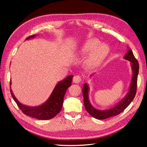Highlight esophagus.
<instances>
[{"mask_svg": "<svg viewBox=\"0 0 147 147\" xmlns=\"http://www.w3.org/2000/svg\"><path fill=\"white\" fill-rule=\"evenodd\" d=\"M82 78L79 75H75L73 78V81L74 83H79L82 82Z\"/></svg>", "mask_w": 147, "mask_h": 147, "instance_id": "1", "label": "esophagus"}]
</instances>
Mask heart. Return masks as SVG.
<instances>
[{
    "instance_id": "1",
    "label": "heart",
    "mask_w": 147,
    "mask_h": 147,
    "mask_svg": "<svg viewBox=\"0 0 147 147\" xmlns=\"http://www.w3.org/2000/svg\"><path fill=\"white\" fill-rule=\"evenodd\" d=\"M109 47L96 38H92L84 43L80 51V54L85 55L92 52L89 55L88 62L91 65H96L100 63L109 52Z\"/></svg>"
}]
</instances>
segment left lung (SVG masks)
<instances>
[{"instance_id":"8db88e82","label":"left lung","mask_w":147,"mask_h":147,"mask_svg":"<svg viewBox=\"0 0 147 147\" xmlns=\"http://www.w3.org/2000/svg\"><path fill=\"white\" fill-rule=\"evenodd\" d=\"M124 58L131 62V66L133 76L131 82L128 92H127L125 96L121 99L117 104L114 106L113 107L105 110H98L95 109L91 104L90 102L88 93H89V86L87 83H85L83 87V95L84 99V104L86 111L95 119H105L115 116L121 113L124 111L127 106H128L133 100L135 98L136 93L137 86V79H138V74L139 71V64L137 61L131 49H128L126 55L124 56Z\"/></svg>"}]
</instances>
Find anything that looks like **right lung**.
Listing matches in <instances>:
<instances>
[{"label":"right lung","mask_w":147,"mask_h":147,"mask_svg":"<svg viewBox=\"0 0 147 147\" xmlns=\"http://www.w3.org/2000/svg\"><path fill=\"white\" fill-rule=\"evenodd\" d=\"M36 36V35H32L28 37L26 40L33 38ZM73 78V75H69L57 83L47 100L43 104L35 107H31L22 104L14 96L11 89V93L18 106L24 114L40 120L51 119L61 111L65 93L67 89L71 85ZM10 85H11V82H10Z\"/></svg>","instance_id":"add662e5"}]
</instances>
